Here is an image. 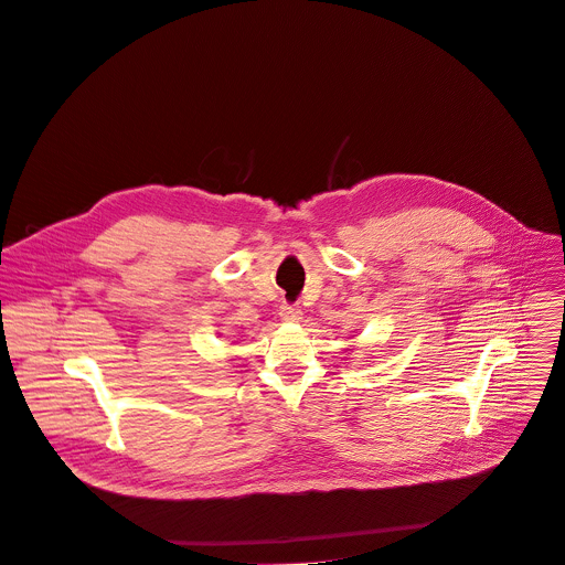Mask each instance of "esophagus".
<instances>
[{"instance_id": "obj_1", "label": "esophagus", "mask_w": 565, "mask_h": 565, "mask_svg": "<svg viewBox=\"0 0 565 565\" xmlns=\"http://www.w3.org/2000/svg\"><path fill=\"white\" fill-rule=\"evenodd\" d=\"M278 315H280V319H282L285 323H296V321L302 319V311H300L296 305H289V302H282V305H280Z\"/></svg>"}]
</instances>
